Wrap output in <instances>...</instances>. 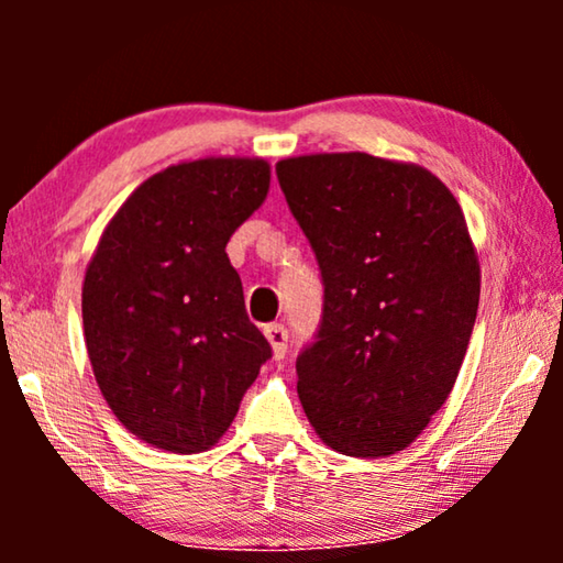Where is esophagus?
<instances>
[{
    "label": "esophagus",
    "instance_id": "esophagus-1",
    "mask_svg": "<svg viewBox=\"0 0 563 563\" xmlns=\"http://www.w3.org/2000/svg\"><path fill=\"white\" fill-rule=\"evenodd\" d=\"M264 333H266V341L272 343V349H274V358L279 361L287 356V341H289L287 328H284L282 322H272V325H266Z\"/></svg>",
    "mask_w": 563,
    "mask_h": 563
}]
</instances>
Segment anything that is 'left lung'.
Returning <instances> with one entry per match:
<instances>
[{"mask_svg": "<svg viewBox=\"0 0 563 563\" xmlns=\"http://www.w3.org/2000/svg\"><path fill=\"white\" fill-rule=\"evenodd\" d=\"M312 245L322 314L297 356L312 428L345 456H389L426 430L464 364L479 264L464 212L426 168L368 153L276 164Z\"/></svg>", "mask_w": 563, "mask_h": 563, "instance_id": "8db88e82", "label": "left lung"}]
</instances>
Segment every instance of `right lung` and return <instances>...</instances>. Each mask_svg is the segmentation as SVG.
<instances>
[{"instance_id":"1","label":"right lung","mask_w":563,"mask_h":563,"mask_svg":"<svg viewBox=\"0 0 563 563\" xmlns=\"http://www.w3.org/2000/svg\"><path fill=\"white\" fill-rule=\"evenodd\" d=\"M266 191V161H191L141 184L102 233L84 338L107 405L145 443L210 449L272 358L225 253Z\"/></svg>"}]
</instances>
